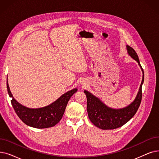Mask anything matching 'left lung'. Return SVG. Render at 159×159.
<instances>
[{
    "label": "left lung",
    "mask_w": 159,
    "mask_h": 159,
    "mask_svg": "<svg viewBox=\"0 0 159 159\" xmlns=\"http://www.w3.org/2000/svg\"><path fill=\"white\" fill-rule=\"evenodd\" d=\"M127 49L129 54L139 63L143 72V78L139 93L135 100L130 105L122 109L110 108L91 93L84 91L87 98V111L89 119L95 126L102 130L115 129L125 125L135 115L142 101V86L144 80L143 70L136 51L129 45H127Z\"/></svg>",
    "instance_id": "1"
}]
</instances>
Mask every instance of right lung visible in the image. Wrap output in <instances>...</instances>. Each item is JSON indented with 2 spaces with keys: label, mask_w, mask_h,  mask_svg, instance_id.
Returning <instances> with one entry per match:
<instances>
[{
  "label": "right lung",
  "mask_w": 159,
  "mask_h": 159,
  "mask_svg": "<svg viewBox=\"0 0 159 159\" xmlns=\"http://www.w3.org/2000/svg\"><path fill=\"white\" fill-rule=\"evenodd\" d=\"M7 89L9 96L12 98L11 102L19 118L26 125L37 129H45L54 126L61 120L64 114L69 100L77 92L75 88L61 95L50 105L41 108H29L25 107L14 99L10 90L8 81Z\"/></svg>",
  "instance_id": "add662e5"
}]
</instances>
